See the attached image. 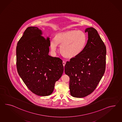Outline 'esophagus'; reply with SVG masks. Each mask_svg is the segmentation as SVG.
I'll use <instances>...</instances> for the list:
<instances>
[{"label":"esophagus","instance_id":"34e87169","mask_svg":"<svg viewBox=\"0 0 122 122\" xmlns=\"http://www.w3.org/2000/svg\"><path fill=\"white\" fill-rule=\"evenodd\" d=\"M66 63L65 61H63V66H65V65H66Z\"/></svg>","mask_w":122,"mask_h":122}]
</instances>
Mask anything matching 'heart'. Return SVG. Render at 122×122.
I'll return each mask as SVG.
<instances>
[{
    "instance_id": "heart-1",
    "label": "heart",
    "mask_w": 122,
    "mask_h": 122,
    "mask_svg": "<svg viewBox=\"0 0 122 122\" xmlns=\"http://www.w3.org/2000/svg\"><path fill=\"white\" fill-rule=\"evenodd\" d=\"M87 41V36L84 32L80 30H70L56 34L54 39L50 41V47L52 51L55 52L58 45H61V53L67 58H72L82 53Z\"/></svg>"
}]
</instances>
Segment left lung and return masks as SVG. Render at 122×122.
I'll return each instance as SVG.
<instances>
[{"instance_id": "obj_1", "label": "left lung", "mask_w": 122, "mask_h": 122, "mask_svg": "<svg viewBox=\"0 0 122 122\" xmlns=\"http://www.w3.org/2000/svg\"><path fill=\"white\" fill-rule=\"evenodd\" d=\"M88 40L79 55L70 59L65 66V72L70 78L69 89L72 97H85L92 92L105 71L106 48L93 27L86 28Z\"/></svg>"}]
</instances>
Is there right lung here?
Wrapping results in <instances>:
<instances>
[{
  "mask_svg": "<svg viewBox=\"0 0 122 122\" xmlns=\"http://www.w3.org/2000/svg\"><path fill=\"white\" fill-rule=\"evenodd\" d=\"M42 34L37 27L26 28L16 47V65L28 88L38 96L45 97L53 93L64 66L62 60L49 55L50 38H46Z\"/></svg>",
  "mask_w": 122,
  "mask_h": 122,
  "instance_id": "add662e5",
  "label": "right lung"
}]
</instances>
